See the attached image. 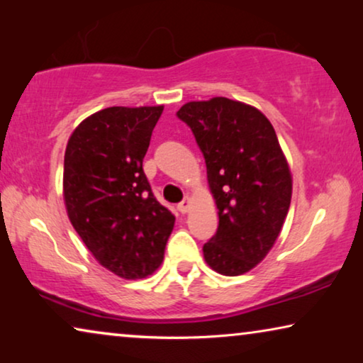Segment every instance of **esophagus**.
Here are the masks:
<instances>
[{
    "mask_svg": "<svg viewBox=\"0 0 363 363\" xmlns=\"http://www.w3.org/2000/svg\"><path fill=\"white\" fill-rule=\"evenodd\" d=\"M190 205H191V200L188 196H185V198H183V201L178 203V211L186 213L188 210H190Z\"/></svg>",
    "mask_w": 363,
    "mask_h": 363,
    "instance_id": "34e87169",
    "label": "esophagus"
}]
</instances>
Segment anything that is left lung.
Wrapping results in <instances>:
<instances>
[{"label": "left lung", "instance_id": "left-lung-1", "mask_svg": "<svg viewBox=\"0 0 363 363\" xmlns=\"http://www.w3.org/2000/svg\"><path fill=\"white\" fill-rule=\"evenodd\" d=\"M205 157L216 201V235L203 246L211 269L240 276L264 259L289 211L292 177L264 113L226 97L188 102L177 112Z\"/></svg>", "mask_w": 363, "mask_h": 363}]
</instances>
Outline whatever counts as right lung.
I'll use <instances>...</instances> for the list:
<instances>
[{"mask_svg":"<svg viewBox=\"0 0 363 363\" xmlns=\"http://www.w3.org/2000/svg\"><path fill=\"white\" fill-rule=\"evenodd\" d=\"M162 112L163 106L99 111L76 127L64 155L69 220L92 256L123 279L158 269L175 225L142 168Z\"/></svg>","mask_w":363,"mask_h":363,"instance_id":"1","label":"right lung"}]
</instances>
